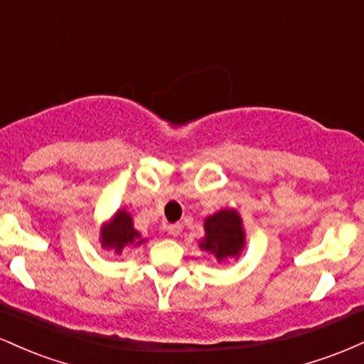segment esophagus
<instances>
[{
	"label": "esophagus",
	"mask_w": 364,
	"mask_h": 364,
	"mask_svg": "<svg viewBox=\"0 0 364 364\" xmlns=\"http://www.w3.org/2000/svg\"><path fill=\"white\" fill-rule=\"evenodd\" d=\"M166 231H168L171 236H178L179 232H181V224H168L166 225Z\"/></svg>",
	"instance_id": "1"
}]
</instances>
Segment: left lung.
<instances>
[{
    "label": "left lung",
    "mask_w": 364,
    "mask_h": 364,
    "mask_svg": "<svg viewBox=\"0 0 364 364\" xmlns=\"http://www.w3.org/2000/svg\"><path fill=\"white\" fill-rule=\"evenodd\" d=\"M203 229H205V237L200 241V248L214 255L219 262L237 258L243 252V220L232 208H223V210L208 215Z\"/></svg>",
    "instance_id": "1"
}]
</instances>
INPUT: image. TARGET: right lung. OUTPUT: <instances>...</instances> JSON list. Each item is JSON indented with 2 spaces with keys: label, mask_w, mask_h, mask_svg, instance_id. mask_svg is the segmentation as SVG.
Wrapping results in <instances>:
<instances>
[{
  "label": "right lung",
  "mask_w": 364,
  "mask_h": 364,
  "mask_svg": "<svg viewBox=\"0 0 364 364\" xmlns=\"http://www.w3.org/2000/svg\"><path fill=\"white\" fill-rule=\"evenodd\" d=\"M145 243L141 235L133 228V219L127 210L116 212L114 215L102 225L101 229V245L106 250H114V253H121L127 246H140Z\"/></svg>",
  "instance_id": "obj_1"
}]
</instances>
